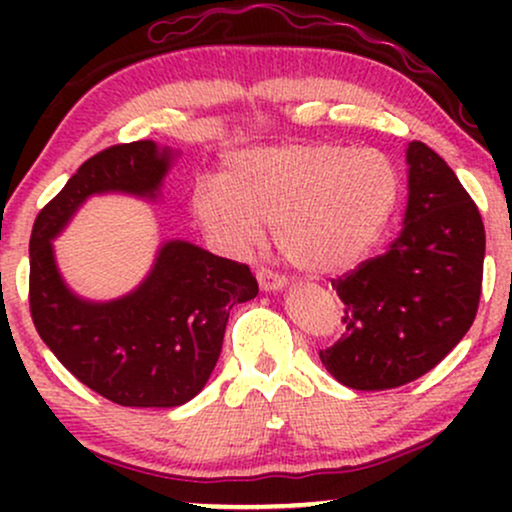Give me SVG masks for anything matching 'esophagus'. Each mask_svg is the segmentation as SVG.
I'll use <instances>...</instances> for the list:
<instances>
[{
    "label": "esophagus",
    "instance_id": "34e87169",
    "mask_svg": "<svg viewBox=\"0 0 512 512\" xmlns=\"http://www.w3.org/2000/svg\"><path fill=\"white\" fill-rule=\"evenodd\" d=\"M257 284H260V289L264 293L286 289V279H284V276L269 272V269H264V267L257 269Z\"/></svg>",
    "mask_w": 512,
    "mask_h": 512
}]
</instances>
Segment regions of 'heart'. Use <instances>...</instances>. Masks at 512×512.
I'll return each instance as SVG.
<instances>
[{
    "label": "heart",
    "instance_id": "b5f03b06",
    "mask_svg": "<svg viewBox=\"0 0 512 512\" xmlns=\"http://www.w3.org/2000/svg\"><path fill=\"white\" fill-rule=\"evenodd\" d=\"M399 173L383 151L279 144L240 151L223 182L192 190V214L216 248L248 257L264 228L298 272L330 276L366 257L390 221Z\"/></svg>",
    "mask_w": 512,
    "mask_h": 512
}]
</instances>
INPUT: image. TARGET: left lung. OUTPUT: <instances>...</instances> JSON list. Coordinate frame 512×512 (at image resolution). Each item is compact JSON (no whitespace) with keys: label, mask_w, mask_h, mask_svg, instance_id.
<instances>
[{"label":"left lung","mask_w":512,"mask_h":512,"mask_svg":"<svg viewBox=\"0 0 512 512\" xmlns=\"http://www.w3.org/2000/svg\"><path fill=\"white\" fill-rule=\"evenodd\" d=\"M407 209L385 255L334 281L346 332L320 351L351 390H390L436 368L479 308L486 233L472 197L426 144L407 146Z\"/></svg>","instance_id":"left-lung-1"}]
</instances>
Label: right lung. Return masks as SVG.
<instances>
[{
    "label": "right lung",
    "mask_w": 512,
    "mask_h": 512,
    "mask_svg": "<svg viewBox=\"0 0 512 512\" xmlns=\"http://www.w3.org/2000/svg\"><path fill=\"white\" fill-rule=\"evenodd\" d=\"M178 151L151 139L117 144L81 166L45 204L31 233V315L40 339L76 380L122 407L190 402L219 361L233 305L257 296L248 264L166 240L142 284L113 301H88L62 279L55 240L88 197H161Z\"/></svg>",
    "instance_id": "add662e5"
}]
</instances>
